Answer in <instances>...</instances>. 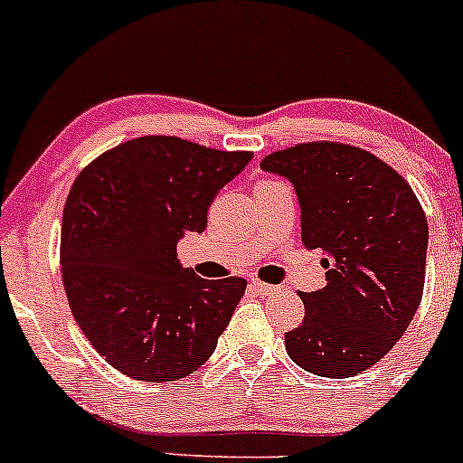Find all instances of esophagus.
<instances>
[{"label": "esophagus", "mask_w": 463, "mask_h": 463, "mask_svg": "<svg viewBox=\"0 0 463 463\" xmlns=\"http://www.w3.org/2000/svg\"><path fill=\"white\" fill-rule=\"evenodd\" d=\"M251 287L253 289H256L258 293H260V296H269V293H273L276 291V287H271V285H267V282H262V280H251Z\"/></svg>", "instance_id": "34e87169"}]
</instances>
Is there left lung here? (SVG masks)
Instances as JSON below:
<instances>
[{"label":"left lung","mask_w":463,"mask_h":463,"mask_svg":"<svg viewBox=\"0 0 463 463\" xmlns=\"http://www.w3.org/2000/svg\"><path fill=\"white\" fill-rule=\"evenodd\" d=\"M293 183L302 242L322 250L326 285L300 293L305 317L285 333L298 366L353 377L389 353L424 293L429 222L412 187L362 147L311 141L260 161Z\"/></svg>","instance_id":"obj_1"}]
</instances>
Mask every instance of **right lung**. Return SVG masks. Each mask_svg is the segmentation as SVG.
Masks as SVG:
<instances>
[{
    "instance_id": "right-lung-1",
    "label": "right lung",
    "mask_w": 463,
    "mask_h": 463,
    "mask_svg": "<svg viewBox=\"0 0 463 463\" xmlns=\"http://www.w3.org/2000/svg\"><path fill=\"white\" fill-rule=\"evenodd\" d=\"M250 158L152 134L103 152L74 181L59 251L68 305L123 375L181 380L216 349L247 280L196 276L178 265L176 242L205 230L218 190Z\"/></svg>"
}]
</instances>
